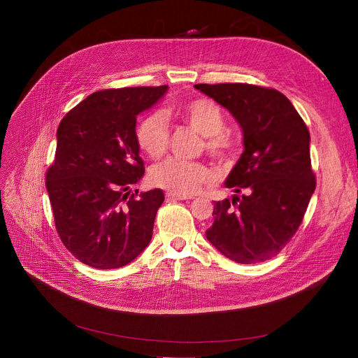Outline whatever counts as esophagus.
<instances>
[{"label": "esophagus", "mask_w": 358, "mask_h": 358, "mask_svg": "<svg viewBox=\"0 0 358 358\" xmlns=\"http://www.w3.org/2000/svg\"><path fill=\"white\" fill-rule=\"evenodd\" d=\"M168 200H192V196H181V194H174V193H168L166 194Z\"/></svg>", "instance_id": "1"}]
</instances>
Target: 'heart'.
<instances>
[{"label": "heart", "instance_id": "b5f03b06", "mask_svg": "<svg viewBox=\"0 0 358 358\" xmlns=\"http://www.w3.org/2000/svg\"><path fill=\"white\" fill-rule=\"evenodd\" d=\"M178 117L200 136L204 146L215 158L227 159L234 150V141L224 131V115L212 100L196 99L178 108ZM136 141L143 152L152 158L161 157L169 143V130L162 111H154L138 124ZM150 180L169 193L189 196L196 193L203 184L213 181V171L200 162L178 158H166L150 168Z\"/></svg>", "mask_w": 358, "mask_h": 358}]
</instances>
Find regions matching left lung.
Returning <instances> with one entry per match:
<instances>
[{
	"mask_svg": "<svg viewBox=\"0 0 358 358\" xmlns=\"http://www.w3.org/2000/svg\"><path fill=\"white\" fill-rule=\"evenodd\" d=\"M194 88L227 108L243 136V152L224 181L236 194L215 203L206 238L239 264L270 259L299 229L315 192L309 130L277 90L241 83Z\"/></svg>",
	"mask_w": 358,
	"mask_h": 358,
	"instance_id": "1",
	"label": "left lung"
}]
</instances>
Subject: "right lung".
<instances>
[{"label":"right lung","instance_id":"add662e5","mask_svg":"<svg viewBox=\"0 0 358 358\" xmlns=\"http://www.w3.org/2000/svg\"><path fill=\"white\" fill-rule=\"evenodd\" d=\"M168 90L131 87L92 92L62 119L55 161L46 174L55 227L84 264L120 268L152 239L164 193H130L145 174L136 117Z\"/></svg>","mask_w":358,"mask_h":358}]
</instances>
